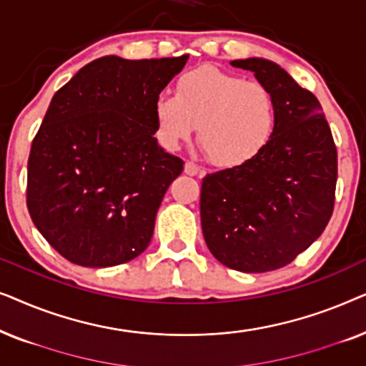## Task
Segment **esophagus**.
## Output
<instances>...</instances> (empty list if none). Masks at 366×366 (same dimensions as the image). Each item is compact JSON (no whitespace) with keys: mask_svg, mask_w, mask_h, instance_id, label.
Instances as JSON below:
<instances>
[{"mask_svg":"<svg viewBox=\"0 0 366 366\" xmlns=\"http://www.w3.org/2000/svg\"><path fill=\"white\" fill-rule=\"evenodd\" d=\"M199 172H202V168H199L197 163H193V162L184 163V173L189 174V177H194V174H198Z\"/></svg>","mask_w":366,"mask_h":366,"instance_id":"obj_1","label":"esophagus"}]
</instances>
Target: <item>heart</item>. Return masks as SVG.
<instances>
[{"mask_svg":"<svg viewBox=\"0 0 366 366\" xmlns=\"http://www.w3.org/2000/svg\"><path fill=\"white\" fill-rule=\"evenodd\" d=\"M157 137L167 149L189 138L198 124V143L214 167L237 168L267 147L277 124V102L259 81L199 66L178 79L177 97L154 102Z\"/></svg>","mask_w":366,"mask_h":366,"instance_id":"obj_1","label":"heart"}]
</instances>
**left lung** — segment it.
<instances>
[{
	"label": "left lung",
	"mask_w": 366,
	"mask_h": 366,
	"mask_svg": "<svg viewBox=\"0 0 366 366\" xmlns=\"http://www.w3.org/2000/svg\"><path fill=\"white\" fill-rule=\"evenodd\" d=\"M269 88L277 124L267 147L237 168L203 178L199 213L207 247L224 267L263 273L287 267L327 228L338 154L322 104L277 63L234 59Z\"/></svg>",
	"instance_id": "1"
}]
</instances>
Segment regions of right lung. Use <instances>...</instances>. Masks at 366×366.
<instances>
[{"label":"right lung","instance_id":"obj_1","mask_svg":"<svg viewBox=\"0 0 366 366\" xmlns=\"http://www.w3.org/2000/svg\"><path fill=\"white\" fill-rule=\"evenodd\" d=\"M188 56H103L54 93L28 158L34 227L68 262L114 267L142 254L183 159L157 138L154 102Z\"/></svg>","mask_w":366,"mask_h":366}]
</instances>
